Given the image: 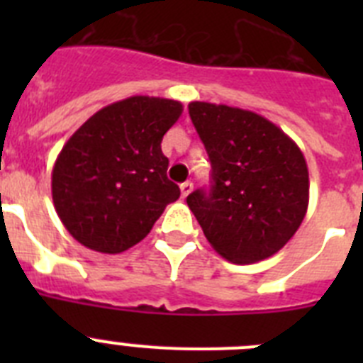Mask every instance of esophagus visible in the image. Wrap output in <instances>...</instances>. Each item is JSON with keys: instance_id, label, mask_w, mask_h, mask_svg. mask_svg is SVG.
<instances>
[{"instance_id": "34e87169", "label": "esophagus", "mask_w": 363, "mask_h": 363, "mask_svg": "<svg viewBox=\"0 0 363 363\" xmlns=\"http://www.w3.org/2000/svg\"><path fill=\"white\" fill-rule=\"evenodd\" d=\"M179 191H182V196L187 198L189 194H191V192H192V184H191V182H185V184L179 185Z\"/></svg>"}]
</instances>
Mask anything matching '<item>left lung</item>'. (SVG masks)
<instances>
[{
    "label": "left lung",
    "mask_w": 363,
    "mask_h": 363,
    "mask_svg": "<svg viewBox=\"0 0 363 363\" xmlns=\"http://www.w3.org/2000/svg\"><path fill=\"white\" fill-rule=\"evenodd\" d=\"M189 114L211 165L213 185L187 196L214 251L233 264L277 255L306 218L309 171L300 147L252 111L191 101Z\"/></svg>",
    "instance_id": "8db88e82"
}]
</instances>
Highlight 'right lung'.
<instances>
[{
	"instance_id": "add662e5",
	"label": "right lung",
	"mask_w": 363,
	"mask_h": 363,
	"mask_svg": "<svg viewBox=\"0 0 363 363\" xmlns=\"http://www.w3.org/2000/svg\"><path fill=\"white\" fill-rule=\"evenodd\" d=\"M182 112L174 99L130 96L99 108L67 140L52 169V201L74 240L123 252L178 200L162 140Z\"/></svg>"
}]
</instances>
